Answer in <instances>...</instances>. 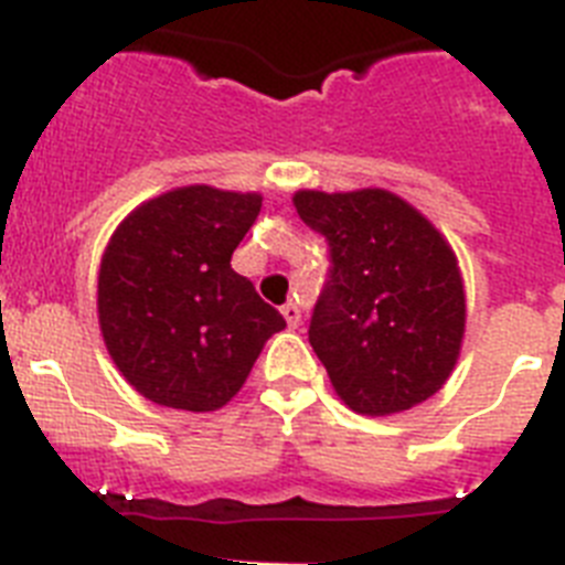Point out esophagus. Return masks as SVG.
<instances>
[{"instance_id":"obj_1","label":"esophagus","mask_w":565,"mask_h":565,"mask_svg":"<svg viewBox=\"0 0 565 565\" xmlns=\"http://www.w3.org/2000/svg\"><path fill=\"white\" fill-rule=\"evenodd\" d=\"M282 317H286L288 329H297V326H300V322H302V308H300V302L288 300L286 306H282Z\"/></svg>"}]
</instances>
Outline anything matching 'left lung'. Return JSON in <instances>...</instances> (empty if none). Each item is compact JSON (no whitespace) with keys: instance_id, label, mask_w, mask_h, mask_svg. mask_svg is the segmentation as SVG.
<instances>
[{"instance_id":"obj_1","label":"left lung","mask_w":565,"mask_h":565,"mask_svg":"<svg viewBox=\"0 0 565 565\" xmlns=\"http://www.w3.org/2000/svg\"><path fill=\"white\" fill-rule=\"evenodd\" d=\"M294 209L329 239L331 277L308 342L337 397L388 417L426 403L455 371L466 291L446 236L385 188L297 191Z\"/></svg>"}]
</instances>
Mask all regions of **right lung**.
Instances as JSON below:
<instances>
[{"label":"right lung","instance_id":"obj_1","mask_svg":"<svg viewBox=\"0 0 565 565\" xmlns=\"http://www.w3.org/2000/svg\"><path fill=\"white\" fill-rule=\"evenodd\" d=\"M259 194L182 185L142 202L105 245L96 315L110 360L157 406L216 412L248 380L277 308L231 268Z\"/></svg>","mask_w":565,"mask_h":565}]
</instances>
